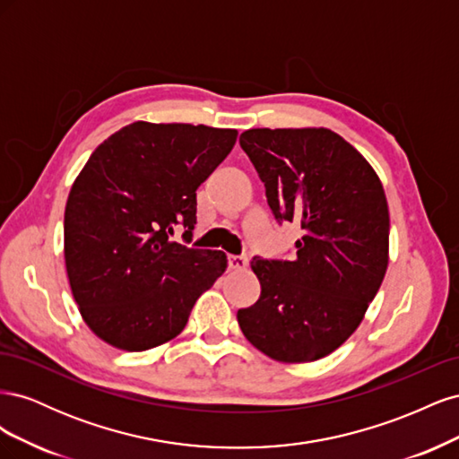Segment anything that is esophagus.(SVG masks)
<instances>
[{
    "label": "esophagus",
    "instance_id": "34e87169",
    "mask_svg": "<svg viewBox=\"0 0 459 459\" xmlns=\"http://www.w3.org/2000/svg\"><path fill=\"white\" fill-rule=\"evenodd\" d=\"M228 266H230V270L243 272V270H247V258H243V256H228Z\"/></svg>",
    "mask_w": 459,
    "mask_h": 459
}]
</instances>
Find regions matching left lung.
<instances>
[{"label": "left lung", "instance_id": "left-lung-1", "mask_svg": "<svg viewBox=\"0 0 459 459\" xmlns=\"http://www.w3.org/2000/svg\"><path fill=\"white\" fill-rule=\"evenodd\" d=\"M241 149L277 221H295L297 256L251 268L260 299L238 312L243 335L277 362H314L349 339L388 266V204L369 162L327 128H253Z\"/></svg>", "mask_w": 459, "mask_h": 459}]
</instances>
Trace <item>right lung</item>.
Here are the masks:
<instances>
[{"label": "right lung", "mask_w": 459, "mask_h": 459, "mask_svg": "<svg viewBox=\"0 0 459 459\" xmlns=\"http://www.w3.org/2000/svg\"><path fill=\"white\" fill-rule=\"evenodd\" d=\"M238 130L134 122L97 147L68 193L65 264L88 327L120 351H149L186 327L193 304L226 272L221 251L184 241L197 224V187Z\"/></svg>", "instance_id": "right-lung-1"}]
</instances>
